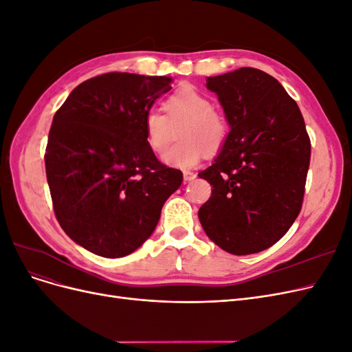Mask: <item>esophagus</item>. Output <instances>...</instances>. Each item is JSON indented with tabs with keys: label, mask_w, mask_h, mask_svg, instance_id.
<instances>
[{
	"label": "esophagus",
	"mask_w": 352,
	"mask_h": 352,
	"mask_svg": "<svg viewBox=\"0 0 352 352\" xmlns=\"http://www.w3.org/2000/svg\"><path fill=\"white\" fill-rule=\"evenodd\" d=\"M195 177H197V175L194 172H189V170H185V172H184L185 182H190V180H194Z\"/></svg>",
	"instance_id": "1"
}]
</instances>
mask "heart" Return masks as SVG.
<instances>
[{
	"label": "heart",
	"instance_id": "1",
	"mask_svg": "<svg viewBox=\"0 0 352 352\" xmlns=\"http://www.w3.org/2000/svg\"><path fill=\"white\" fill-rule=\"evenodd\" d=\"M164 114L148 111L144 117V136L150 150L163 155L176 138L180 142L166 155L172 167L190 168L206 155L217 154L228 140V123L211 101L195 88L185 87L173 92L163 104Z\"/></svg>",
	"mask_w": 352,
	"mask_h": 352
}]
</instances>
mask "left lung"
<instances>
[{
	"label": "left lung",
	"instance_id": "obj_1",
	"mask_svg": "<svg viewBox=\"0 0 352 352\" xmlns=\"http://www.w3.org/2000/svg\"><path fill=\"white\" fill-rule=\"evenodd\" d=\"M230 126L198 176L212 186L198 211L207 236L235 255L270 248L302 207L311 142L296 102L270 74L241 67L207 78Z\"/></svg>",
	"mask_w": 352,
	"mask_h": 352
}]
</instances>
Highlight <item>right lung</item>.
<instances>
[{"mask_svg":"<svg viewBox=\"0 0 352 352\" xmlns=\"http://www.w3.org/2000/svg\"><path fill=\"white\" fill-rule=\"evenodd\" d=\"M168 76L111 72L74 88L54 114L45 150L52 207L61 229L105 258L133 252L151 236L180 170L158 162L144 117Z\"/></svg>","mask_w":352,"mask_h":352,"instance_id":"right-lung-1","label":"right lung"}]
</instances>
